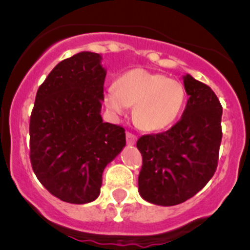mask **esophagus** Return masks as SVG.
I'll list each match as a JSON object with an SVG mask.
<instances>
[{"label": "esophagus", "mask_w": 250, "mask_h": 250, "mask_svg": "<svg viewBox=\"0 0 250 250\" xmlns=\"http://www.w3.org/2000/svg\"><path fill=\"white\" fill-rule=\"evenodd\" d=\"M136 141H137V136L135 133L126 132V142H127V144L132 146V144L136 143Z\"/></svg>", "instance_id": "obj_1"}]
</instances>
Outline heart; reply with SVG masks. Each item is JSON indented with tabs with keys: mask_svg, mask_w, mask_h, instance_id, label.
Returning <instances> with one entry per match:
<instances>
[{
	"mask_svg": "<svg viewBox=\"0 0 250 250\" xmlns=\"http://www.w3.org/2000/svg\"><path fill=\"white\" fill-rule=\"evenodd\" d=\"M181 82L166 74L133 68L118 77L114 86L104 91V102L114 114L133 106L136 125L144 131H160L173 124L185 104Z\"/></svg>",
	"mask_w": 250,
	"mask_h": 250,
	"instance_id": "obj_1",
	"label": "heart"
}]
</instances>
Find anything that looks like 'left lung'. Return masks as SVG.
Instances as JSON below:
<instances>
[{"label": "left lung", "mask_w": 250, "mask_h": 250, "mask_svg": "<svg viewBox=\"0 0 250 250\" xmlns=\"http://www.w3.org/2000/svg\"><path fill=\"white\" fill-rule=\"evenodd\" d=\"M189 95L179 122L169 130L138 138L142 168L138 191L146 201L174 206L191 199L209 182L218 166L221 107L212 89L184 76Z\"/></svg>", "instance_id": "left-lung-1"}]
</instances>
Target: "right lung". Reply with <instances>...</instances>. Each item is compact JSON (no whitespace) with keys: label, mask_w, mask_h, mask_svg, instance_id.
I'll use <instances>...</instances> for the list:
<instances>
[{"label":"right lung","mask_w":250,"mask_h":250,"mask_svg":"<svg viewBox=\"0 0 250 250\" xmlns=\"http://www.w3.org/2000/svg\"><path fill=\"white\" fill-rule=\"evenodd\" d=\"M106 71L100 54L59 62L38 87L30 118V160L43 187L61 201L91 202L102 173L126 144L125 130L101 117Z\"/></svg>","instance_id":"obj_1"}]
</instances>
